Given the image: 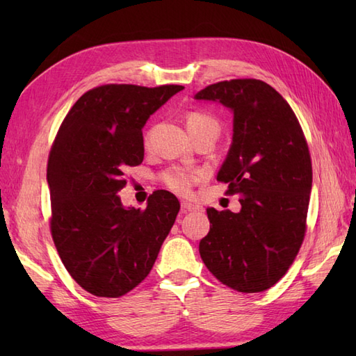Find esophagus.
<instances>
[{
	"instance_id": "1",
	"label": "esophagus",
	"mask_w": 356,
	"mask_h": 356,
	"mask_svg": "<svg viewBox=\"0 0 356 356\" xmlns=\"http://www.w3.org/2000/svg\"><path fill=\"white\" fill-rule=\"evenodd\" d=\"M199 205H194V203H188V202H182V213L186 214L190 211H197Z\"/></svg>"
}]
</instances>
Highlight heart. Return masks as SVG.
Segmentation results:
<instances>
[{"label": "heart", "instance_id": "heart-1", "mask_svg": "<svg viewBox=\"0 0 356 356\" xmlns=\"http://www.w3.org/2000/svg\"><path fill=\"white\" fill-rule=\"evenodd\" d=\"M186 127H188V131L199 130V128H207V127H213L218 130V125L214 118H211L205 115V113H199V111H194L188 115ZM203 177H205V172L202 170H194V168H171L162 176L165 185L168 186L170 190L182 195L190 193L191 188L195 184H199Z\"/></svg>", "mask_w": 356, "mask_h": 356}]
</instances>
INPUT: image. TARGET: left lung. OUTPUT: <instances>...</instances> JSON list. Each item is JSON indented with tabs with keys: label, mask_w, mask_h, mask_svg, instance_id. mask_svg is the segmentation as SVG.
I'll list each match as a JSON object with an SVG mask.
<instances>
[{
	"label": "left lung",
	"mask_w": 356,
	"mask_h": 356,
	"mask_svg": "<svg viewBox=\"0 0 356 356\" xmlns=\"http://www.w3.org/2000/svg\"><path fill=\"white\" fill-rule=\"evenodd\" d=\"M194 99L232 113V142L217 180L240 195L238 213L208 208L199 252L211 274L238 292H263L303 243L312 163L303 130L283 96L259 79L208 86Z\"/></svg>",
	"instance_id": "8db88e82"
}]
</instances>
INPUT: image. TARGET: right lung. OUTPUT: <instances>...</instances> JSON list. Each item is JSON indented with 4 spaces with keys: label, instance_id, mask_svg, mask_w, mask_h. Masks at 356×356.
Wrapping results in <instances>:
<instances>
[{
    "label": "right lung",
    "instance_id": "1",
    "mask_svg": "<svg viewBox=\"0 0 356 356\" xmlns=\"http://www.w3.org/2000/svg\"><path fill=\"white\" fill-rule=\"evenodd\" d=\"M182 86L110 84L82 95L53 143L47 184L51 237L65 269L96 297L118 298L145 278L180 209L156 191L140 211L124 207L125 171L143 161L142 128Z\"/></svg>",
    "mask_w": 356,
    "mask_h": 356
}]
</instances>
